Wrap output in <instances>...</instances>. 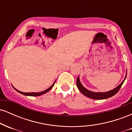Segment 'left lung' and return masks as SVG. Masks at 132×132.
Masks as SVG:
<instances>
[{"label":"left lung","mask_w":132,"mask_h":132,"mask_svg":"<svg viewBox=\"0 0 132 132\" xmlns=\"http://www.w3.org/2000/svg\"><path fill=\"white\" fill-rule=\"evenodd\" d=\"M127 77V74L125 75V78L123 80V81L120 83V84H119L117 87H116L115 89H112V90H110V91H107L105 92H94L90 91V90H87V89H86L85 87H84L81 84V82H80L79 80V78H78L76 81V84L77 86H78L79 90H80V92H81L82 94H84L85 96L87 97L90 98V99H97V100H101V99H107V98H109L110 97H112L113 95H116L119 90H120V89L122 87V84H123L124 81L125 80Z\"/></svg>","instance_id":"left-lung-1"}]
</instances>
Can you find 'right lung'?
<instances>
[{
	"mask_svg": "<svg viewBox=\"0 0 132 132\" xmlns=\"http://www.w3.org/2000/svg\"><path fill=\"white\" fill-rule=\"evenodd\" d=\"M55 82H56V81L54 82V83H53V85L51 86H50V87L49 88L46 89V90H44V91H42V92H23L20 91V90H17V89H16L14 87H13V88H14L15 89L16 91L19 92V93L22 94H23V95H28V96H39V95H42V94H44L46 93L47 92L49 91V90H50V89H51V88H52L53 87V86L54 85V83H55Z\"/></svg>",
	"mask_w": 132,
	"mask_h": 132,
	"instance_id": "obj_1",
	"label": "right lung"
}]
</instances>
